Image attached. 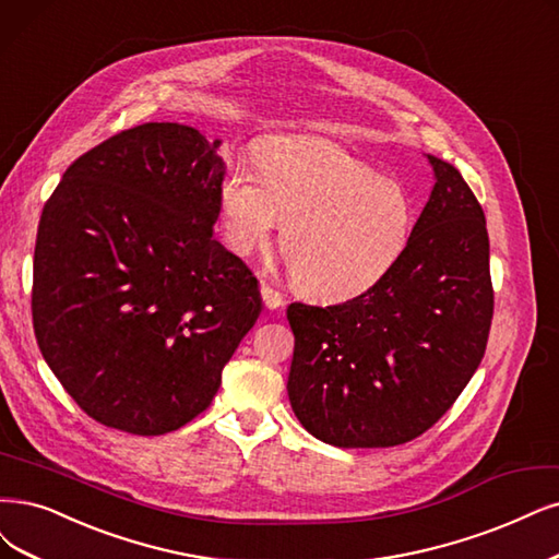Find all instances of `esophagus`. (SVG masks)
<instances>
[{"label": "esophagus", "mask_w": 559, "mask_h": 559, "mask_svg": "<svg viewBox=\"0 0 559 559\" xmlns=\"http://www.w3.org/2000/svg\"><path fill=\"white\" fill-rule=\"evenodd\" d=\"M260 295H262V301H264V306L269 308V311H276V308H281L285 304V297L278 290H274L272 285H266V283L260 285Z\"/></svg>", "instance_id": "1"}]
</instances>
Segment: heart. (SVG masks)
Wrapping results in <instances>:
<instances>
[{"mask_svg": "<svg viewBox=\"0 0 559 559\" xmlns=\"http://www.w3.org/2000/svg\"><path fill=\"white\" fill-rule=\"evenodd\" d=\"M227 246L262 248L283 225L281 248L295 283L320 299H349L376 285L401 258L415 206L396 179L329 140L266 144L258 175L233 165L218 186Z\"/></svg>", "mask_w": 559, "mask_h": 559, "instance_id": "1", "label": "heart"}]
</instances>
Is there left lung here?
<instances>
[{
    "label": "left lung",
    "instance_id": "left-lung-1",
    "mask_svg": "<svg viewBox=\"0 0 559 559\" xmlns=\"http://www.w3.org/2000/svg\"><path fill=\"white\" fill-rule=\"evenodd\" d=\"M430 195L394 266L338 306H287V396L313 438L343 449L415 440L479 368L490 320L481 204L451 163L426 154Z\"/></svg>",
    "mask_w": 559,
    "mask_h": 559
}]
</instances>
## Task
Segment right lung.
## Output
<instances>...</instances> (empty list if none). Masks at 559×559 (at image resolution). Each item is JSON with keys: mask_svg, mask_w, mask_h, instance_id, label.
Wrapping results in <instances>:
<instances>
[{"mask_svg": "<svg viewBox=\"0 0 559 559\" xmlns=\"http://www.w3.org/2000/svg\"><path fill=\"white\" fill-rule=\"evenodd\" d=\"M221 140L152 121L82 154L44 206L32 316L40 355L92 419L163 436L210 407L262 311L214 239Z\"/></svg>", "mask_w": 559, "mask_h": 559, "instance_id": "1", "label": "right lung"}]
</instances>
